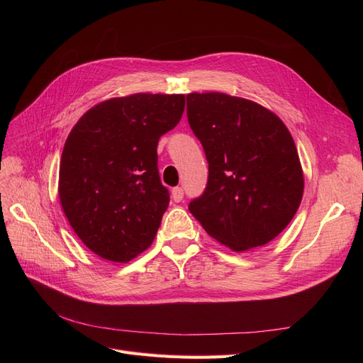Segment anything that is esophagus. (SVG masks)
<instances>
[{"instance_id":"obj_1","label":"esophagus","mask_w":363,"mask_h":363,"mask_svg":"<svg viewBox=\"0 0 363 363\" xmlns=\"http://www.w3.org/2000/svg\"><path fill=\"white\" fill-rule=\"evenodd\" d=\"M171 195H172V200L175 203H180L183 200V189L182 188H174L171 191Z\"/></svg>"}]
</instances>
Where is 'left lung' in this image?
<instances>
[{"instance_id":"8db88e82","label":"left lung","mask_w":363,"mask_h":363,"mask_svg":"<svg viewBox=\"0 0 363 363\" xmlns=\"http://www.w3.org/2000/svg\"><path fill=\"white\" fill-rule=\"evenodd\" d=\"M188 119L208 162L204 194L189 204L207 235L232 251L268 244L292 221L304 174L292 135L262 104L192 92Z\"/></svg>"}]
</instances>
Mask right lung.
Wrapping results in <instances>:
<instances>
[{
    "mask_svg": "<svg viewBox=\"0 0 363 363\" xmlns=\"http://www.w3.org/2000/svg\"><path fill=\"white\" fill-rule=\"evenodd\" d=\"M183 111V94L139 92L98 103L72 127L59 199L75 235L96 256L127 263L155 240L169 204L157 144Z\"/></svg>",
    "mask_w": 363,
    "mask_h": 363,
    "instance_id": "1",
    "label": "right lung"
}]
</instances>
